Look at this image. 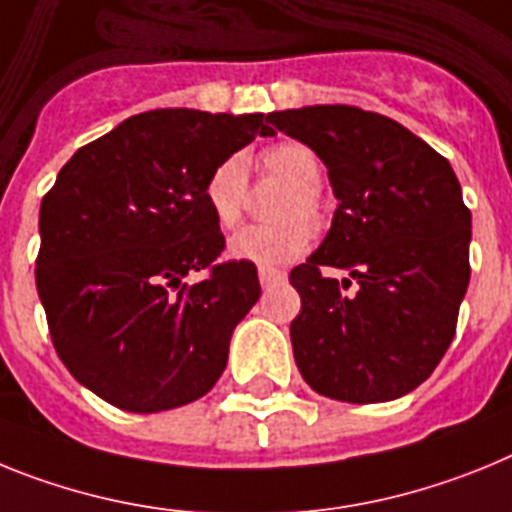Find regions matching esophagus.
Listing matches in <instances>:
<instances>
[{
    "label": "esophagus",
    "mask_w": 512,
    "mask_h": 512,
    "mask_svg": "<svg viewBox=\"0 0 512 512\" xmlns=\"http://www.w3.org/2000/svg\"><path fill=\"white\" fill-rule=\"evenodd\" d=\"M257 278H260L262 288H270L275 286V283H281L283 278H286V273H281V270L275 268H260L257 270Z\"/></svg>",
    "instance_id": "esophagus-1"
}]
</instances>
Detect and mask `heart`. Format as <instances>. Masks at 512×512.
I'll use <instances>...</instances> for the list:
<instances>
[{
	"instance_id": "b5f03b06",
	"label": "heart",
	"mask_w": 512,
	"mask_h": 512,
	"mask_svg": "<svg viewBox=\"0 0 512 512\" xmlns=\"http://www.w3.org/2000/svg\"><path fill=\"white\" fill-rule=\"evenodd\" d=\"M260 172L286 182V193L275 208L273 226H247L229 242V255L262 268L286 265L309 250L311 231L324 216V201L319 193L322 164L319 157L301 141H278L260 154ZM250 190V167L242 154H229L211 167L203 182V201L208 213L221 229H234L244 213ZM302 221L299 222L298 219Z\"/></svg>"
}]
</instances>
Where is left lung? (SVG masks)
Wrapping results in <instances>:
<instances>
[{
  "mask_svg": "<svg viewBox=\"0 0 512 512\" xmlns=\"http://www.w3.org/2000/svg\"><path fill=\"white\" fill-rule=\"evenodd\" d=\"M309 146L337 203L319 250L291 270L301 296L293 358L322 397L373 404L428 379L456 335L469 286L471 213L451 164L386 115L353 105L273 113ZM327 267L348 269L337 284ZM356 281L353 294H342Z\"/></svg>",
  "mask_w": 512,
  "mask_h": 512,
  "instance_id": "8db88e82",
  "label": "left lung"
}]
</instances>
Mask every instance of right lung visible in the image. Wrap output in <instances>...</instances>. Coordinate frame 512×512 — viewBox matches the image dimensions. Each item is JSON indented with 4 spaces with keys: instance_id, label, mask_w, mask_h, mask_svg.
<instances>
[{
    "instance_id": "add662e5",
    "label": "right lung",
    "mask_w": 512,
    "mask_h": 512,
    "mask_svg": "<svg viewBox=\"0 0 512 512\" xmlns=\"http://www.w3.org/2000/svg\"><path fill=\"white\" fill-rule=\"evenodd\" d=\"M270 115L164 108L131 115L61 167L41 203L35 286L61 363L126 412L201 399L260 299L252 262L203 201L211 167L275 133ZM206 272L198 284L184 278Z\"/></svg>"
}]
</instances>
